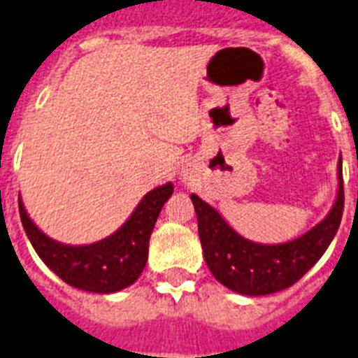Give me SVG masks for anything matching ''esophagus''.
<instances>
[{"label":"esophagus","mask_w":358,"mask_h":358,"mask_svg":"<svg viewBox=\"0 0 358 358\" xmlns=\"http://www.w3.org/2000/svg\"><path fill=\"white\" fill-rule=\"evenodd\" d=\"M183 182H187V176H183Z\"/></svg>","instance_id":"1"}]
</instances>
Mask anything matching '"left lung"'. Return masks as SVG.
Here are the masks:
<instances>
[{"instance_id": "8db88e82", "label": "left lung", "mask_w": 358, "mask_h": 358, "mask_svg": "<svg viewBox=\"0 0 358 358\" xmlns=\"http://www.w3.org/2000/svg\"><path fill=\"white\" fill-rule=\"evenodd\" d=\"M337 198L322 222L287 243H256L225 222L213 205L191 194L205 263L223 287L241 295H268L299 281L321 259L343 220V158L337 164Z\"/></svg>"}]
</instances>
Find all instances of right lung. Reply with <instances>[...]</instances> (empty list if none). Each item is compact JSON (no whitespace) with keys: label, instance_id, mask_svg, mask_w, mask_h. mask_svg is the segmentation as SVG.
<instances>
[{"label":"right lung","instance_id":"right-lung-1","mask_svg":"<svg viewBox=\"0 0 358 358\" xmlns=\"http://www.w3.org/2000/svg\"><path fill=\"white\" fill-rule=\"evenodd\" d=\"M173 191L171 182L149 191L122 227L90 245H66L48 238L30 220L21 198L20 216L34 250L55 275L79 290L113 294L131 287L141 278L148 263L149 238Z\"/></svg>","mask_w":358,"mask_h":358}]
</instances>
